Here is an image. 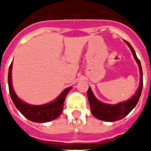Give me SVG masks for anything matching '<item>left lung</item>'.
Listing matches in <instances>:
<instances>
[{
  "label": "left lung",
  "instance_id": "left-lung-1",
  "mask_svg": "<svg viewBox=\"0 0 151 151\" xmlns=\"http://www.w3.org/2000/svg\"><path fill=\"white\" fill-rule=\"evenodd\" d=\"M125 43L129 47L131 52L133 54V56L139 65V72H140L139 86V88L136 91L135 94L131 98H129L127 101L119 102L118 104H107V103H103L99 100H97L96 96H94L91 87H89V89L87 91V96H88V101L90 103L91 112L94 117H96V119L102 120V121L114 122V121H118V120L124 119L126 115H128L134 108L139 101L140 95H141L143 87V73L141 64L137 57L135 51L131 46V44L128 43L127 41H125Z\"/></svg>",
  "mask_w": 151,
  "mask_h": 151
}]
</instances>
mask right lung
I'll use <instances>...</instances> for the list:
<instances>
[{
  "mask_svg": "<svg viewBox=\"0 0 151 151\" xmlns=\"http://www.w3.org/2000/svg\"><path fill=\"white\" fill-rule=\"evenodd\" d=\"M12 62L9 67L8 71L9 92L17 110L28 120L35 123H46L57 119L62 113L65 96L72 87H68L63 91L60 96L50 103L44 105H30L21 100L13 90L12 83Z\"/></svg>",
  "mask_w": 151,
  "mask_h": 151,
  "instance_id": "add662e5",
  "label": "right lung"
}]
</instances>
